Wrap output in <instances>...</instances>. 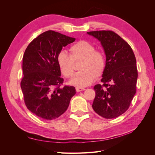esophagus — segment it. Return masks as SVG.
I'll return each mask as SVG.
<instances>
[{
  "instance_id": "esophagus-1",
  "label": "esophagus",
  "mask_w": 155,
  "mask_h": 155,
  "mask_svg": "<svg viewBox=\"0 0 155 155\" xmlns=\"http://www.w3.org/2000/svg\"><path fill=\"white\" fill-rule=\"evenodd\" d=\"M76 90L78 92H81V91H85V88H81V87H76Z\"/></svg>"
}]
</instances>
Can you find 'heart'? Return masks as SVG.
<instances>
[{
    "label": "heart",
    "instance_id": "1",
    "mask_svg": "<svg viewBox=\"0 0 155 155\" xmlns=\"http://www.w3.org/2000/svg\"><path fill=\"white\" fill-rule=\"evenodd\" d=\"M70 55L61 51L57 56V61L61 71L65 77L70 78L74 72V62L81 60L79 69L70 81V85L78 87H86L92 83L97 76L104 72L106 65L105 57L101 51L95 50L90 42L81 40L70 48Z\"/></svg>",
    "mask_w": 155,
    "mask_h": 155
}]
</instances>
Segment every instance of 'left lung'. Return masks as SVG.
<instances>
[{"label":"left lung","instance_id":"8db88e82","mask_svg":"<svg viewBox=\"0 0 155 155\" xmlns=\"http://www.w3.org/2000/svg\"><path fill=\"white\" fill-rule=\"evenodd\" d=\"M87 34L100 42L106 55L101 80L104 84L94 87L96 96L92 108L103 118H114L129 109L136 93L138 71L135 55L129 45L114 31Z\"/></svg>","mask_w":155,"mask_h":155}]
</instances>
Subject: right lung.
I'll list each match as a JSON object with an SVG mask.
<instances>
[{"instance_id":"right-lung-1","label":"right lung","mask_w":155,"mask_h":155,"mask_svg":"<svg viewBox=\"0 0 155 155\" xmlns=\"http://www.w3.org/2000/svg\"><path fill=\"white\" fill-rule=\"evenodd\" d=\"M75 40L58 32L46 31L33 40L25 51L21 87L28 109L42 119L58 118L67 110L76 94L74 87H60L63 79L60 77L57 61L63 47Z\"/></svg>"}]
</instances>
